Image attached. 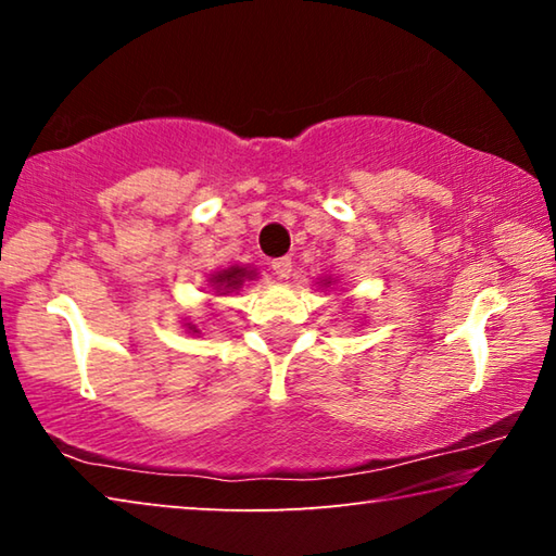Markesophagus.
Wrapping results in <instances>:
<instances>
[{
	"mask_svg": "<svg viewBox=\"0 0 556 556\" xmlns=\"http://www.w3.org/2000/svg\"><path fill=\"white\" fill-rule=\"evenodd\" d=\"M271 271H275L277 279H287L291 275V260L289 257H279L271 262Z\"/></svg>",
	"mask_w": 556,
	"mask_h": 556,
	"instance_id": "1",
	"label": "esophagus"
}]
</instances>
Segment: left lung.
<instances>
[{"mask_svg": "<svg viewBox=\"0 0 556 556\" xmlns=\"http://www.w3.org/2000/svg\"><path fill=\"white\" fill-rule=\"evenodd\" d=\"M333 285V281H331V277H326V279H321V281H318V287H331Z\"/></svg>", "mask_w": 556, "mask_h": 556, "instance_id": "8db88e82", "label": "left lung"}]
</instances>
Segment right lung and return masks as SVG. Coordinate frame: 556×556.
<instances>
[{
	"label": "right lung",
	"mask_w": 556,
	"mask_h": 556,
	"mask_svg": "<svg viewBox=\"0 0 556 556\" xmlns=\"http://www.w3.org/2000/svg\"><path fill=\"white\" fill-rule=\"evenodd\" d=\"M257 271L255 269H248V267H240V265H230L220 271H215V275L208 277V287L215 291V296H225V294H232V291H238L244 281L255 279ZM188 328V333H199V326L195 324H184Z\"/></svg>",
	"instance_id": "right-lung-1"
}]
</instances>
